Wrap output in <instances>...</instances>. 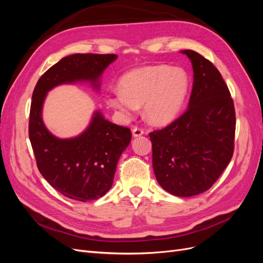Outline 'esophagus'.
<instances>
[{"label": "esophagus", "instance_id": "obj_1", "mask_svg": "<svg viewBox=\"0 0 263 263\" xmlns=\"http://www.w3.org/2000/svg\"><path fill=\"white\" fill-rule=\"evenodd\" d=\"M133 135H134V137H139V136H141V135H144V129L140 128V127H134Z\"/></svg>", "mask_w": 263, "mask_h": 263}]
</instances>
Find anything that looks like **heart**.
Segmentation results:
<instances>
[{"mask_svg":"<svg viewBox=\"0 0 263 263\" xmlns=\"http://www.w3.org/2000/svg\"><path fill=\"white\" fill-rule=\"evenodd\" d=\"M189 77L179 67L149 66L125 73L119 90L110 91L106 103L124 118H132L142 104L147 121L154 125L172 122L184 104Z\"/></svg>","mask_w":263,"mask_h":263,"instance_id":"obj_1","label":"heart"}]
</instances>
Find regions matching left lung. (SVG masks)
<instances>
[{"label": "left lung", "mask_w": 263, "mask_h": 263, "mask_svg": "<svg viewBox=\"0 0 263 263\" xmlns=\"http://www.w3.org/2000/svg\"><path fill=\"white\" fill-rule=\"evenodd\" d=\"M182 52L194 72L189 107L149 137L158 183L166 192L189 197L208 191L232 160L236 113L217 68L196 51Z\"/></svg>", "instance_id": "1"}]
</instances>
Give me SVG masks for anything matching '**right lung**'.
Listing matches in <instances>:
<instances>
[{"label":"right lung","mask_w":263,"mask_h":263,"mask_svg":"<svg viewBox=\"0 0 263 263\" xmlns=\"http://www.w3.org/2000/svg\"><path fill=\"white\" fill-rule=\"evenodd\" d=\"M117 55L76 53L62 58L39 78L31 98L28 135L39 172L49 184L71 200H98L113 184L118 159L129 145L128 127L118 126L95 113L87 129L72 139L55 138L45 127L42 107L55 85L98 80Z\"/></svg>","instance_id":"obj_1"}]
</instances>
